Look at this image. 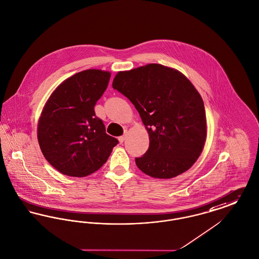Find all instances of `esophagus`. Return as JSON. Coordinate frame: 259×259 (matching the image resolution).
Listing matches in <instances>:
<instances>
[{
  "label": "esophagus",
  "mask_w": 259,
  "mask_h": 259,
  "mask_svg": "<svg viewBox=\"0 0 259 259\" xmlns=\"http://www.w3.org/2000/svg\"><path fill=\"white\" fill-rule=\"evenodd\" d=\"M126 136H127V131L125 130V131H124V134H123V136H120V137H119V140H120V142H123V141H124V139H125V137H126Z\"/></svg>",
  "instance_id": "obj_1"
}]
</instances>
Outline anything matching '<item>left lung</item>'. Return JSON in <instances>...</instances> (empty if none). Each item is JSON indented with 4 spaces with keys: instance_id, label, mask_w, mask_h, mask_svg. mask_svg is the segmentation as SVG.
Instances as JSON below:
<instances>
[{
    "instance_id": "8db88e82",
    "label": "left lung",
    "mask_w": 259,
    "mask_h": 259,
    "mask_svg": "<svg viewBox=\"0 0 259 259\" xmlns=\"http://www.w3.org/2000/svg\"><path fill=\"white\" fill-rule=\"evenodd\" d=\"M113 89L138 111L149 135V148L136 158L137 167L154 178L177 177L198 160L206 139L204 101L188 78L157 63L120 71Z\"/></svg>"
}]
</instances>
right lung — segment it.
Masks as SVG:
<instances>
[{"mask_svg": "<svg viewBox=\"0 0 259 259\" xmlns=\"http://www.w3.org/2000/svg\"><path fill=\"white\" fill-rule=\"evenodd\" d=\"M110 77L109 71L99 69L76 73L55 89L41 110L37 127L39 145L47 161L62 175L94 174L118 144L95 113Z\"/></svg>", "mask_w": 259, "mask_h": 259, "instance_id": "add662e5", "label": "right lung"}]
</instances>
